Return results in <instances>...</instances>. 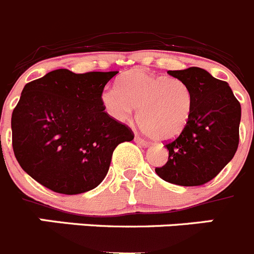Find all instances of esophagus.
I'll return each instance as SVG.
<instances>
[{
  "mask_svg": "<svg viewBox=\"0 0 254 254\" xmlns=\"http://www.w3.org/2000/svg\"><path fill=\"white\" fill-rule=\"evenodd\" d=\"M134 142L138 143V145H141V146H143V147H147L148 146L147 141H145V139H142V138H139V137H134Z\"/></svg>",
  "mask_w": 254,
  "mask_h": 254,
  "instance_id": "1",
  "label": "esophagus"
}]
</instances>
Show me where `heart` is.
<instances>
[{
    "instance_id": "b5f03b06",
    "label": "heart",
    "mask_w": 254,
    "mask_h": 254,
    "mask_svg": "<svg viewBox=\"0 0 254 254\" xmlns=\"http://www.w3.org/2000/svg\"><path fill=\"white\" fill-rule=\"evenodd\" d=\"M117 87L102 93L107 113L118 122H126L137 108V123L151 138H175L189 123L194 97L181 79L132 70L118 80Z\"/></svg>"
}]
</instances>
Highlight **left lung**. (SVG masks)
Segmentation results:
<instances>
[{
	"label": "left lung",
	"instance_id": "1",
	"mask_svg": "<svg viewBox=\"0 0 254 254\" xmlns=\"http://www.w3.org/2000/svg\"><path fill=\"white\" fill-rule=\"evenodd\" d=\"M167 73L189 85L194 106L185 129L165 146L169 160L155 171L175 185H203L224 169L238 148L241 104L227 81L204 69L191 66Z\"/></svg>",
	"mask_w": 254,
	"mask_h": 254
}]
</instances>
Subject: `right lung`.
<instances>
[{"label": "right lung", "instance_id": "obj_1", "mask_svg": "<svg viewBox=\"0 0 254 254\" xmlns=\"http://www.w3.org/2000/svg\"><path fill=\"white\" fill-rule=\"evenodd\" d=\"M117 73L58 69L25 85L11 118L13 152L25 173L66 195L103 181L115 148L133 139L102 103L104 87Z\"/></svg>", "mask_w": 254, "mask_h": 254}]
</instances>
